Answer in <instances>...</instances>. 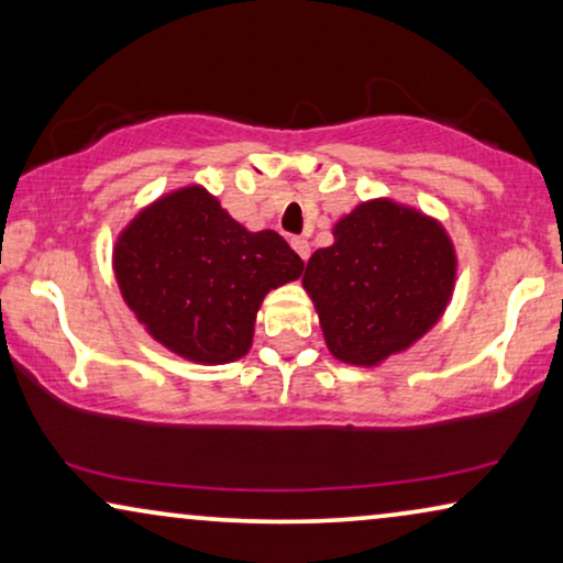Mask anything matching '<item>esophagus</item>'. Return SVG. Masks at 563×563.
Here are the masks:
<instances>
[{
  "label": "esophagus",
  "instance_id": "34e87169",
  "mask_svg": "<svg viewBox=\"0 0 563 563\" xmlns=\"http://www.w3.org/2000/svg\"><path fill=\"white\" fill-rule=\"evenodd\" d=\"M289 243H291V249L297 251V256H299V258H302V261L310 258V243H307L305 238H291Z\"/></svg>",
  "mask_w": 563,
  "mask_h": 563
}]
</instances>
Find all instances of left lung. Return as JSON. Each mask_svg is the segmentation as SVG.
<instances>
[{
	"label": "left lung",
	"mask_w": 563,
	"mask_h": 563,
	"mask_svg": "<svg viewBox=\"0 0 563 563\" xmlns=\"http://www.w3.org/2000/svg\"><path fill=\"white\" fill-rule=\"evenodd\" d=\"M456 272V245L441 220L376 197L335 222L333 245L312 253L302 287L328 351L349 366L374 368L435 328Z\"/></svg>",
	"instance_id": "obj_1"
}]
</instances>
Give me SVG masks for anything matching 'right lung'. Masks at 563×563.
I'll return each instance as SVG.
<instances>
[{
	"label": "right lung",
	"mask_w": 563,
	"mask_h": 563,
	"mask_svg": "<svg viewBox=\"0 0 563 563\" xmlns=\"http://www.w3.org/2000/svg\"><path fill=\"white\" fill-rule=\"evenodd\" d=\"M302 268L279 233L243 228L199 184L153 199L112 245L120 295L145 333L205 366L243 358L264 297Z\"/></svg>",
	"instance_id": "1"
}]
</instances>
